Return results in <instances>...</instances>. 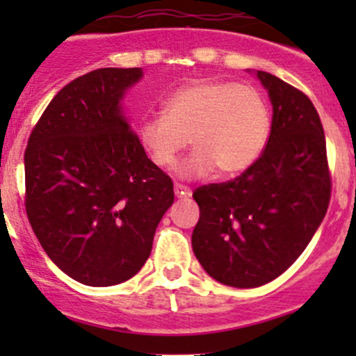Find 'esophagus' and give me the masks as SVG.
<instances>
[{"instance_id":"esophagus-1","label":"esophagus","mask_w":356,"mask_h":356,"mask_svg":"<svg viewBox=\"0 0 356 356\" xmlns=\"http://www.w3.org/2000/svg\"><path fill=\"white\" fill-rule=\"evenodd\" d=\"M174 193L177 198H189V196H191V189L184 184H179V182L174 184Z\"/></svg>"}]
</instances>
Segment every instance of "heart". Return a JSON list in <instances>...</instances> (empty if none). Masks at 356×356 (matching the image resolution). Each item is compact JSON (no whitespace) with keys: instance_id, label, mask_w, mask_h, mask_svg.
<instances>
[{"instance_id":"obj_1","label":"heart","mask_w":356,"mask_h":356,"mask_svg":"<svg viewBox=\"0 0 356 356\" xmlns=\"http://www.w3.org/2000/svg\"><path fill=\"white\" fill-rule=\"evenodd\" d=\"M163 113L139 124V143L158 168L174 165L193 143L196 152L179 167L186 177L213 168L227 177L241 174L261 155L270 132L264 95L232 81L189 82L168 96Z\"/></svg>"}]
</instances>
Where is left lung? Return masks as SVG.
Returning a JSON list of instances; mask_svg holds the SVG:
<instances>
[{"label": "left lung", "mask_w": 356, "mask_h": 356, "mask_svg": "<svg viewBox=\"0 0 356 356\" xmlns=\"http://www.w3.org/2000/svg\"><path fill=\"white\" fill-rule=\"evenodd\" d=\"M272 102V127L258 160L236 179L200 186L193 251L204 270L232 288H258L296 261L331 200L324 127L300 89L257 72Z\"/></svg>", "instance_id": "obj_1"}]
</instances>
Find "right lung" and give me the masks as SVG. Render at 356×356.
I'll use <instances>...</instances> for the list:
<instances>
[{
	"instance_id": "right-lung-1",
	"label": "right lung",
	"mask_w": 356,
	"mask_h": 356,
	"mask_svg": "<svg viewBox=\"0 0 356 356\" xmlns=\"http://www.w3.org/2000/svg\"><path fill=\"white\" fill-rule=\"evenodd\" d=\"M141 68H98L51 99L25 148V211L42 250L75 281L113 286L141 270L174 182L122 115Z\"/></svg>"
}]
</instances>
